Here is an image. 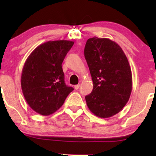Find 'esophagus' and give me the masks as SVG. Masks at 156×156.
Wrapping results in <instances>:
<instances>
[{"instance_id": "34e87169", "label": "esophagus", "mask_w": 156, "mask_h": 156, "mask_svg": "<svg viewBox=\"0 0 156 156\" xmlns=\"http://www.w3.org/2000/svg\"><path fill=\"white\" fill-rule=\"evenodd\" d=\"M79 87H80V85L79 84H78V85H75V87H74V88H75V89H79Z\"/></svg>"}]
</instances>
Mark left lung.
Masks as SVG:
<instances>
[{"label": "left lung", "instance_id": "obj_1", "mask_svg": "<svg viewBox=\"0 0 156 156\" xmlns=\"http://www.w3.org/2000/svg\"><path fill=\"white\" fill-rule=\"evenodd\" d=\"M84 56L93 82L92 92L85 97L87 106L97 117H112L124 108L131 94L128 58L115 42L96 37L87 41Z\"/></svg>", "mask_w": 156, "mask_h": 156}]
</instances>
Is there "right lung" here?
Wrapping results in <instances>:
<instances>
[{
  "instance_id": "1",
  "label": "right lung",
  "mask_w": 156,
  "mask_h": 156,
  "mask_svg": "<svg viewBox=\"0 0 156 156\" xmlns=\"http://www.w3.org/2000/svg\"><path fill=\"white\" fill-rule=\"evenodd\" d=\"M73 44L68 40L48 41L36 48L25 62L23 94L29 106L41 115L56 112L74 89L65 84L62 66Z\"/></svg>"
}]
</instances>
